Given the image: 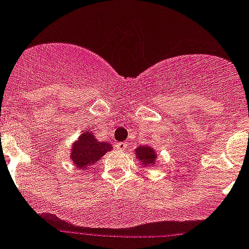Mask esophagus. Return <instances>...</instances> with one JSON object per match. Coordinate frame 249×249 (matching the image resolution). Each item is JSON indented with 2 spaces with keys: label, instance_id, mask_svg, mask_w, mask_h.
Instances as JSON below:
<instances>
[{
  "label": "esophagus",
  "instance_id": "34e87169",
  "mask_svg": "<svg viewBox=\"0 0 249 249\" xmlns=\"http://www.w3.org/2000/svg\"><path fill=\"white\" fill-rule=\"evenodd\" d=\"M126 148H127V144L126 142H118V144H116V149H118V150H126Z\"/></svg>",
  "mask_w": 249,
  "mask_h": 249
}]
</instances>
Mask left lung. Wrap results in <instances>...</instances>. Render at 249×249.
<instances>
[{
    "label": "left lung",
    "mask_w": 249,
    "mask_h": 249,
    "mask_svg": "<svg viewBox=\"0 0 249 249\" xmlns=\"http://www.w3.org/2000/svg\"><path fill=\"white\" fill-rule=\"evenodd\" d=\"M137 154L138 158L142 161V164H145V165H150L157 158L155 157V151L150 146H139L137 149Z\"/></svg>",
    "instance_id": "obj_1"
}]
</instances>
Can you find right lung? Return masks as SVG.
Masks as SVG:
<instances>
[{"label":"right lung","mask_w":249,"mask_h":249,"mask_svg":"<svg viewBox=\"0 0 249 249\" xmlns=\"http://www.w3.org/2000/svg\"><path fill=\"white\" fill-rule=\"evenodd\" d=\"M111 148L107 142H100L92 137L89 131L84 133L71 151V159L79 168H85L94 164Z\"/></svg>","instance_id":"1"}]
</instances>
